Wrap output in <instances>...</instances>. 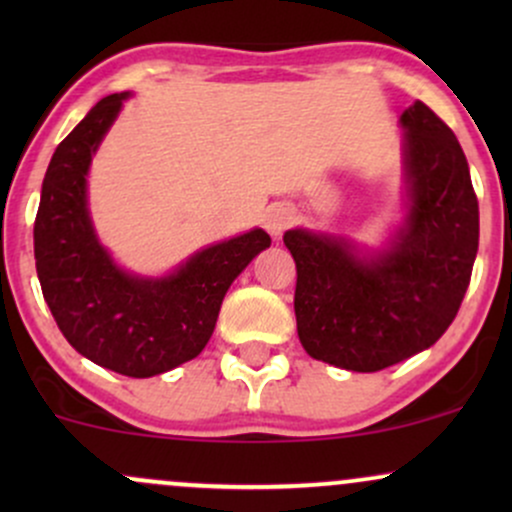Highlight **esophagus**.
<instances>
[{"mask_svg":"<svg viewBox=\"0 0 512 512\" xmlns=\"http://www.w3.org/2000/svg\"><path fill=\"white\" fill-rule=\"evenodd\" d=\"M291 223H293V209L286 207V204H272V207L264 211V228L269 231V236L279 238Z\"/></svg>","mask_w":512,"mask_h":512,"instance_id":"1","label":"esophagus"}]
</instances>
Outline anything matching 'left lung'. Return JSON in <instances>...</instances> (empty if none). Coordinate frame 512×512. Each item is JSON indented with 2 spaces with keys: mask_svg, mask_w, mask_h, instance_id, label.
I'll list each match as a JSON object with an SVG mask.
<instances>
[{
  "mask_svg": "<svg viewBox=\"0 0 512 512\" xmlns=\"http://www.w3.org/2000/svg\"><path fill=\"white\" fill-rule=\"evenodd\" d=\"M404 129V216L380 248L291 228L296 325L308 356L375 373L443 337L479 248V202L452 129L416 101Z\"/></svg>",
  "mask_w": 512,
  "mask_h": 512,
  "instance_id": "left-lung-1",
  "label": "left lung"
}]
</instances>
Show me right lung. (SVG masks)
<instances>
[{
    "instance_id": "1",
    "label": "right lung",
    "mask_w": 512,
    "mask_h": 512,
    "mask_svg": "<svg viewBox=\"0 0 512 512\" xmlns=\"http://www.w3.org/2000/svg\"><path fill=\"white\" fill-rule=\"evenodd\" d=\"M129 96L98 101L52 154L33 228L35 269L57 327L81 356L151 378L202 354L226 291L272 238L252 228L197 250L163 276L120 267L93 228L88 168Z\"/></svg>"
}]
</instances>
